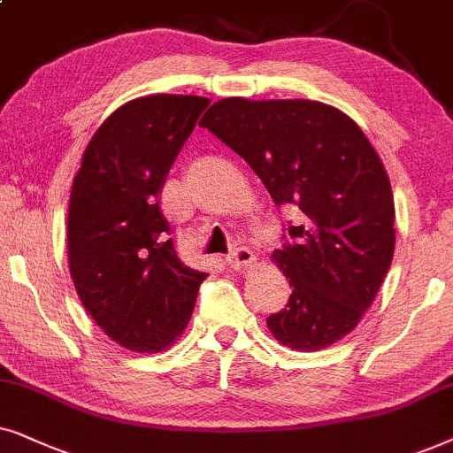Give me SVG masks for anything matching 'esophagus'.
Returning a JSON list of instances; mask_svg holds the SVG:
<instances>
[{
  "instance_id": "esophagus-1",
  "label": "esophagus",
  "mask_w": 453,
  "mask_h": 453,
  "mask_svg": "<svg viewBox=\"0 0 453 453\" xmlns=\"http://www.w3.org/2000/svg\"><path fill=\"white\" fill-rule=\"evenodd\" d=\"M255 263H257L255 252H252L250 249H246V246H240V249H236L230 257H227V265L236 271L255 267Z\"/></svg>"
}]
</instances>
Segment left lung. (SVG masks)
Returning a JSON list of instances; mask_svg holds the SVG:
<instances>
[{
  "label": "left lung",
  "instance_id": "left-lung-1",
  "mask_svg": "<svg viewBox=\"0 0 453 453\" xmlns=\"http://www.w3.org/2000/svg\"><path fill=\"white\" fill-rule=\"evenodd\" d=\"M203 128L249 164L289 221L273 261L289 277L288 304L267 317L294 349L327 348L357 327L388 275L395 246L388 172L357 124L309 99H221Z\"/></svg>",
  "mask_w": 453,
  "mask_h": 453
}]
</instances>
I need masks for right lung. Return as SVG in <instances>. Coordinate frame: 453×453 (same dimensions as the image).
<instances>
[{"label":"right lung","mask_w":453,"mask_h":453,"mask_svg":"<svg viewBox=\"0 0 453 453\" xmlns=\"http://www.w3.org/2000/svg\"><path fill=\"white\" fill-rule=\"evenodd\" d=\"M207 96L150 95L90 138L70 195L68 263L93 321L134 352L164 349L190 321L207 273L180 261L161 190Z\"/></svg>","instance_id":"add662e5"}]
</instances>
